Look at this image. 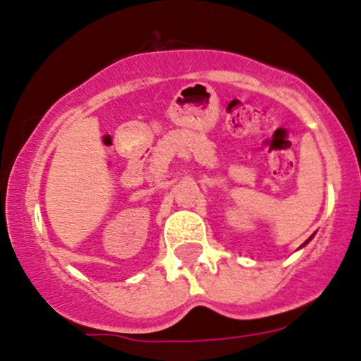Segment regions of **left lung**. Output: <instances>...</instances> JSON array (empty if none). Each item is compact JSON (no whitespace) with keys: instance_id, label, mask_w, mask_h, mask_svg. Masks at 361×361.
Instances as JSON below:
<instances>
[{"instance_id":"8db88e82","label":"left lung","mask_w":361,"mask_h":361,"mask_svg":"<svg viewBox=\"0 0 361 361\" xmlns=\"http://www.w3.org/2000/svg\"><path fill=\"white\" fill-rule=\"evenodd\" d=\"M307 242H309V240H307ZM307 242H305V244H307Z\"/></svg>"}]
</instances>
